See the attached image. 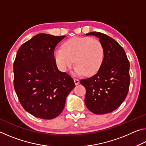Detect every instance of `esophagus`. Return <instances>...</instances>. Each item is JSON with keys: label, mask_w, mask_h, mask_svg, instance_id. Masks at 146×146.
<instances>
[{"label": "esophagus", "mask_w": 146, "mask_h": 146, "mask_svg": "<svg viewBox=\"0 0 146 146\" xmlns=\"http://www.w3.org/2000/svg\"><path fill=\"white\" fill-rule=\"evenodd\" d=\"M74 82H75V84L76 85H77L80 82V80H78V78H74Z\"/></svg>", "instance_id": "1"}]
</instances>
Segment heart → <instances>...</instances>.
<instances>
[{
  "mask_svg": "<svg viewBox=\"0 0 146 146\" xmlns=\"http://www.w3.org/2000/svg\"><path fill=\"white\" fill-rule=\"evenodd\" d=\"M104 53V47L98 39L75 36L64 42L62 48L56 49L54 56L62 71H67L75 60L77 75L92 76L102 66Z\"/></svg>",
  "mask_w": 146,
  "mask_h": 146,
  "instance_id": "obj_1",
  "label": "heart"
}]
</instances>
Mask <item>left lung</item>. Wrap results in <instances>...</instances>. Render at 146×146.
Wrapping results in <instances>:
<instances>
[{"instance_id":"1","label":"left lung","mask_w":146,"mask_h":146,"mask_svg":"<svg viewBox=\"0 0 146 146\" xmlns=\"http://www.w3.org/2000/svg\"><path fill=\"white\" fill-rule=\"evenodd\" d=\"M86 35L99 38L105 53L98 72L80 81L86 88V106L95 114L111 113L122 104L127 95L130 84L129 61L122 47L107 35L91 32Z\"/></svg>"}]
</instances>
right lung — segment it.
<instances>
[{
    "label": "right lung",
    "mask_w": 146,
    "mask_h": 146,
    "mask_svg": "<svg viewBox=\"0 0 146 146\" xmlns=\"http://www.w3.org/2000/svg\"><path fill=\"white\" fill-rule=\"evenodd\" d=\"M65 36L40 33L20 47L13 63V84L26 111L42 119L60 114L68 94L75 87L73 78L58 70L55 48Z\"/></svg>",
    "instance_id": "add662e5"
}]
</instances>
